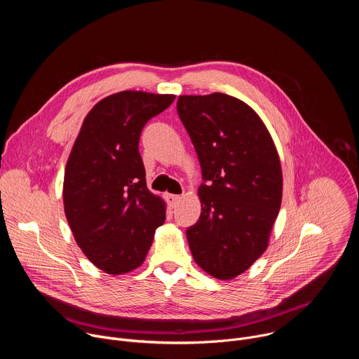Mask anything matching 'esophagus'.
I'll return each instance as SVG.
<instances>
[{"mask_svg":"<svg viewBox=\"0 0 359 359\" xmlns=\"http://www.w3.org/2000/svg\"><path fill=\"white\" fill-rule=\"evenodd\" d=\"M166 200L169 201V204L172 208H176L177 204L180 203V200H182V196H179V194H166Z\"/></svg>","mask_w":359,"mask_h":359,"instance_id":"1","label":"esophagus"}]
</instances>
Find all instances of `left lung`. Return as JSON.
I'll use <instances>...</instances> for the list:
<instances>
[{
	"label": "left lung",
	"instance_id": "8db88e82",
	"mask_svg": "<svg viewBox=\"0 0 359 359\" xmlns=\"http://www.w3.org/2000/svg\"><path fill=\"white\" fill-rule=\"evenodd\" d=\"M177 114L208 182L186 231L190 251L203 271L233 280L269 247L283 198L278 151L257 112L234 96L182 95Z\"/></svg>",
	"mask_w": 359,
	"mask_h": 359
}]
</instances>
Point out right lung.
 <instances>
[{"mask_svg":"<svg viewBox=\"0 0 359 359\" xmlns=\"http://www.w3.org/2000/svg\"><path fill=\"white\" fill-rule=\"evenodd\" d=\"M175 95L122 90L100 99L85 116L64 176V210L86 259L111 276L140 267L166 203L146 186L139 137L146 122Z\"/></svg>","mask_w":359,"mask_h":359,"instance_id":"1","label":"right lung"}]
</instances>
